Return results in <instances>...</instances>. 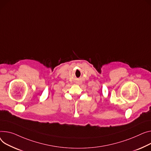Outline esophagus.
Here are the masks:
<instances>
[{"label": "esophagus", "instance_id": "obj_1", "mask_svg": "<svg viewBox=\"0 0 151 151\" xmlns=\"http://www.w3.org/2000/svg\"><path fill=\"white\" fill-rule=\"evenodd\" d=\"M76 84H81V83L79 81H76Z\"/></svg>", "mask_w": 151, "mask_h": 151}]
</instances>
